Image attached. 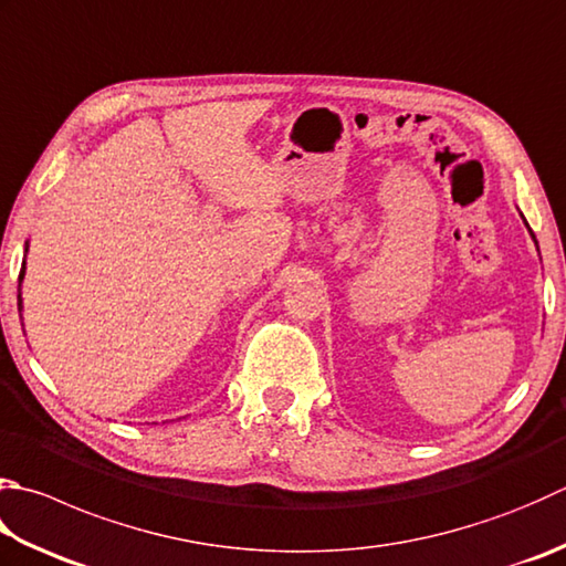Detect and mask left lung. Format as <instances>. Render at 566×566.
<instances>
[{"label": "left lung", "mask_w": 566, "mask_h": 566, "mask_svg": "<svg viewBox=\"0 0 566 566\" xmlns=\"http://www.w3.org/2000/svg\"><path fill=\"white\" fill-rule=\"evenodd\" d=\"M520 217H522V214H520ZM522 221H525V217H522ZM525 227L530 229V223H527V221H525ZM530 237H532V239H535V233H532V229H530ZM535 243H537V241H535Z\"/></svg>", "instance_id": "1"}]
</instances>
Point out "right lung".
Segmentation results:
<instances>
[{"label": "right lung", "instance_id": "add662e5", "mask_svg": "<svg viewBox=\"0 0 566 566\" xmlns=\"http://www.w3.org/2000/svg\"><path fill=\"white\" fill-rule=\"evenodd\" d=\"M27 253H29V241L24 243V263H21V273H19V315L24 313V303H21V281H24L27 275Z\"/></svg>", "mask_w": 566, "mask_h": 566}]
</instances>
